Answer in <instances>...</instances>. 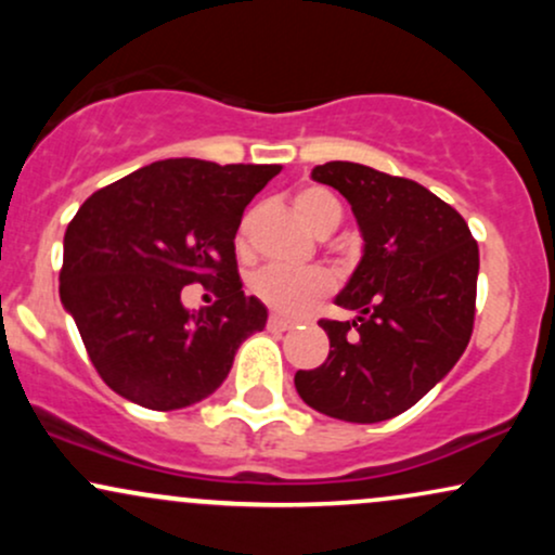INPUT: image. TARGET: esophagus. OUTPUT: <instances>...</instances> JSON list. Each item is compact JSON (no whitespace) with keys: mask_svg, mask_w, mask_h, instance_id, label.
Instances as JSON below:
<instances>
[{"mask_svg":"<svg viewBox=\"0 0 555 555\" xmlns=\"http://www.w3.org/2000/svg\"><path fill=\"white\" fill-rule=\"evenodd\" d=\"M295 323L289 321V318H282V315H271L269 318V328L271 331H289Z\"/></svg>","mask_w":555,"mask_h":555,"instance_id":"34e87169","label":"esophagus"}]
</instances>
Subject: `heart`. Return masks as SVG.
<instances>
[{
  "mask_svg": "<svg viewBox=\"0 0 555 555\" xmlns=\"http://www.w3.org/2000/svg\"><path fill=\"white\" fill-rule=\"evenodd\" d=\"M297 214L313 232H318L331 216L341 214L339 201L323 188H305L295 197ZM247 224L240 229V245L245 240ZM334 286V279L326 269H284V266H266L250 279V289L269 308L284 315H299L310 310L318 299H323Z\"/></svg>",
  "mask_w": 555,
  "mask_h": 555,
  "instance_id": "obj_1",
  "label": "heart"
}]
</instances>
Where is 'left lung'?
<instances>
[{
	"label": "left lung",
	"mask_w": 555,
	"mask_h": 555,
	"mask_svg": "<svg viewBox=\"0 0 555 555\" xmlns=\"http://www.w3.org/2000/svg\"><path fill=\"white\" fill-rule=\"evenodd\" d=\"M339 190L362 234V258L336 295L352 321H321L331 349L297 371L302 401L344 423H380L417 404L467 349L480 253L467 221L423 184L352 162L310 171Z\"/></svg>",
	"instance_id": "8db88e82"
}]
</instances>
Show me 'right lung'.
I'll return each mask as SVG.
<instances>
[{
	"label": "right lung",
	"instance_id": "obj_1",
	"mask_svg": "<svg viewBox=\"0 0 555 555\" xmlns=\"http://www.w3.org/2000/svg\"><path fill=\"white\" fill-rule=\"evenodd\" d=\"M279 164L167 158L106 184L65 232L60 299L112 391L169 412L211 397L269 310L242 292L234 237ZM216 281L211 309L181 289Z\"/></svg>",
	"mask_w": 555,
	"mask_h": 555
}]
</instances>
